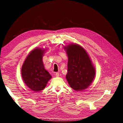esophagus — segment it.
<instances>
[{
  "mask_svg": "<svg viewBox=\"0 0 123 123\" xmlns=\"http://www.w3.org/2000/svg\"><path fill=\"white\" fill-rule=\"evenodd\" d=\"M59 73L58 72H56L55 73V76H56L58 77V76H59Z\"/></svg>",
  "mask_w": 123,
  "mask_h": 123,
  "instance_id": "esophagus-1",
  "label": "esophagus"
}]
</instances>
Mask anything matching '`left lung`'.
<instances>
[{
  "label": "left lung",
  "instance_id": "8db88e82",
  "mask_svg": "<svg viewBox=\"0 0 123 123\" xmlns=\"http://www.w3.org/2000/svg\"><path fill=\"white\" fill-rule=\"evenodd\" d=\"M68 57L66 79L71 88L76 91L87 88L93 80L95 69L84 48L77 44L65 47Z\"/></svg>",
  "mask_w": 123,
  "mask_h": 123
}]
</instances>
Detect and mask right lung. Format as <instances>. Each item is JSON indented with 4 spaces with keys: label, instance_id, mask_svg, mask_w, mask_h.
<instances>
[{
    "label": "right lung",
    "instance_id": "1",
    "mask_svg": "<svg viewBox=\"0 0 123 123\" xmlns=\"http://www.w3.org/2000/svg\"><path fill=\"white\" fill-rule=\"evenodd\" d=\"M45 50L36 48L28 55L21 68L23 80L33 91L43 90L52 76L44 67L43 56Z\"/></svg>",
    "mask_w": 123,
    "mask_h": 123
}]
</instances>
